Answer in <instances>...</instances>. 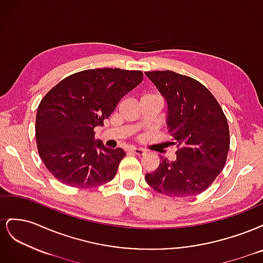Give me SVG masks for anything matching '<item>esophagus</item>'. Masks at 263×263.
I'll use <instances>...</instances> for the list:
<instances>
[{"instance_id": "34e87169", "label": "esophagus", "mask_w": 263, "mask_h": 263, "mask_svg": "<svg viewBox=\"0 0 263 263\" xmlns=\"http://www.w3.org/2000/svg\"><path fill=\"white\" fill-rule=\"evenodd\" d=\"M128 153H133V154H136V155H144L146 153V150L144 148H130L128 149Z\"/></svg>"}]
</instances>
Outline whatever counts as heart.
Segmentation results:
<instances>
[{
  "label": "heart",
  "instance_id": "b5f03b06",
  "mask_svg": "<svg viewBox=\"0 0 263 263\" xmlns=\"http://www.w3.org/2000/svg\"><path fill=\"white\" fill-rule=\"evenodd\" d=\"M145 95H156V94L155 93H146Z\"/></svg>",
  "mask_w": 263,
  "mask_h": 263
}]
</instances>
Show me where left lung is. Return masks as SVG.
I'll list each match as a JSON object with an SVG mask.
<instances>
[{
  "label": "left lung",
  "instance_id": "obj_1",
  "mask_svg": "<svg viewBox=\"0 0 263 263\" xmlns=\"http://www.w3.org/2000/svg\"><path fill=\"white\" fill-rule=\"evenodd\" d=\"M168 103L169 134L177 159L161 157L148 185L170 197L201 194L225 166L230 145L229 127L219 103L208 87L173 71H147Z\"/></svg>",
  "mask_w": 263,
  "mask_h": 263
}]
</instances>
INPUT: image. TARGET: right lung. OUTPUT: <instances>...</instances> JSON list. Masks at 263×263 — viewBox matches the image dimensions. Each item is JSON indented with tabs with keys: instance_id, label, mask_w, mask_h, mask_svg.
Segmentation results:
<instances>
[{
	"instance_id": "right-lung-1",
	"label": "right lung",
	"mask_w": 263,
	"mask_h": 263,
	"mask_svg": "<svg viewBox=\"0 0 263 263\" xmlns=\"http://www.w3.org/2000/svg\"><path fill=\"white\" fill-rule=\"evenodd\" d=\"M144 79L139 70L102 68L63 79L39 103L36 144L52 176L73 187H95L112 181L126 156L94 139L118 102Z\"/></svg>"
}]
</instances>
